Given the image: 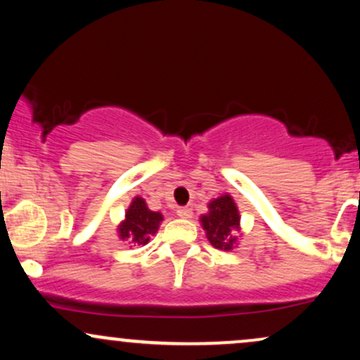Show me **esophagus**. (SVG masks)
<instances>
[{
  "instance_id": "obj_1",
  "label": "esophagus",
  "mask_w": 360,
  "mask_h": 360,
  "mask_svg": "<svg viewBox=\"0 0 360 360\" xmlns=\"http://www.w3.org/2000/svg\"><path fill=\"white\" fill-rule=\"evenodd\" d=\"M177 217L179 218H191L193 217V210L189 206H181L177 208Z\"/></svg>"
}]
</instances>
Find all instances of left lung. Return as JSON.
<instances>
[{"mask_svg":"<svg viewBox=\"0 0 360 360\" xmlns=\"http://www.w3.org/2000/svg\"><path fill=\"white\" fill-rule=\"evenodd\" d=\"M210 213L201 217V223L206 230V237L213 247L221 250H230L235 243L233 230H238V210L235 206L232 196L217 198L208 205Z\"/></svg>","mask_w":360,"mask_h":360,"instance_id":"obj_1","label":"left lung"}]
</instances>
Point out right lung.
Wrapping results in <instances>:
<instances>
[{
  "label": "right lung",
  "mask_w": 360,
  "mask_h": 360,
  "mask_svg": "<svg viewBox=\"0 0 360 360\" xmlns=\"http://www.w3.org/2000/svg\"><path fill=\"white\" fill-rule=\"evenodd\" d=\"M160 221H162V214L150 212L142 198H135L130 208L127 210L125 220L118 226L120 238L134 245H146L150 240V235L159 230Z\"/></svg>",
  "instance_id": "add662e5"
}]
</instances>
